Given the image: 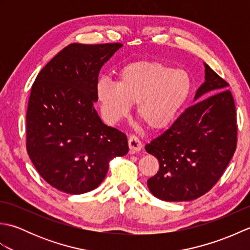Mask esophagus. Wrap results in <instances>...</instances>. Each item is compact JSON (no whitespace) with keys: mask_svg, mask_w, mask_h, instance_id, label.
Returning a JSON list of instances; mask_svg holds the SVG:
<instances>
[{"mask_svg":"<svg viewBox=\"0 0 250 250\" xmlns=\"http://www.w3.org/2000/svg\"><path fill=\"white\" fill-rule=\"evenodd\" d=\"M128 144H129V148H130L131 152L140 151L142 149V147H143V144H142L141 140L137 136H135V135H131L129 137Z\"/></svg>","mask_w":250,"mask_h":250,"instance_id":"34e87169","label":"esophagus"}]
</instances>
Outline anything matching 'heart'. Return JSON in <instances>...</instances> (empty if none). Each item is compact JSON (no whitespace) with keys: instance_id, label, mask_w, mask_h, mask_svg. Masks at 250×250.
Returning a JSON list of instances; mask_svg holds the SVG:
<instances>
[{"instance_id":"heart-1","label":"heart","mask_w":250,"mask_h":250,"mask_svg":"<svg viewBox=\"0 0 250 250\" xmlns=\"http://www.w3.org/2000/svg\"><path fill=\"white\" fill-rule=\"evenodd\" d=\"M192 82L189 74L159 61H136L118 73V83L102 79L97 98L104 119L116 124L136 103V116L151 130L166 128L188 100Z\"/></svg>"}]
</instances>
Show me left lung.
Masks as SVG:
<instances>
[{
    "mask_svg": "<svg viewBox=\"0 0 250 250\" xmlns=\"http://www.w3.org/2000/svg\"><path fill=\"white\" fill-rule=\"evenodd\" d=\"M204 66L205 82L194 95L198 102L145 146L160 164L147 186L163 201H191L208 192L235 151L236 113L232 93L227 90L229 83L206 63ZM208 94L210 97L198 101Z\"/></svg>",
    "mask_w": 250,
    "mask_h": 250,
    "instance_id": "1",
    "label": "left lung"
}]
</instances>
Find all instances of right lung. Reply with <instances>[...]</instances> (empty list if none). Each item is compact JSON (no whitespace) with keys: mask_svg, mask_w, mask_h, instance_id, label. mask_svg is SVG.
Returning <instances> with one entry per match:
<instances>
[{"mask_svg":"<svg viewBox=\"0 0 250 250\" xmlns=\"http://www.w3.org/2000/svg\"><path fill=\"white\" fill-rule=\"evenodd\" d=\"M122 44L66 46L43 67L26 110V150L52 187L82 194L103 182L108 163L128 153L125 134L97 110L99 73Z\"/></svg>","mask_w":250,"mask_h":250,"instance_id":"right-lung-1","label":"right lung"}]
</instances>
